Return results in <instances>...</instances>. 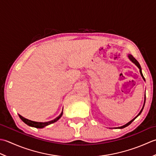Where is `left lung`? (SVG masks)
<instances>
[{
    "label": "left lung",
    "instance_id": "left-lung-1",
    "mask_svg": "<svg viewBox=\"0 0 156 156\" xmlns=\"http://www.w3.org/2000/svg\"><path fill=\"white\" fill-rule=\"evenodd\" d=\"M128 56H129V59L130 60H131V61L133 62V63H134V64H135V65H136V66H137V67L139 69V71H140V73H141V75L142 76V77H143V79H144V81H145V78H144V75H143V74H142V72H141V66H140V65H139V63L138 62V61H137V60H136L135 58H134V57H133L131 55H128ZM145 101H144V106H143V108H142V109H141V110L140 111V112H139V114H138V115L137 116H136V117H135V119H133L132 120H131V121H130V122H129L128 123H127V124H126V125H124V126H120V127H119V129H123V128H125V127H126V126H129V125H130V124H131L133 121V120H134L136 118V117H137L139 115H140V114L141 113V112H142V110H143V109H144V106H145Z\"/></svg>",
    "mask_w": 156,
    "mask_h": 156
}]
</instances>
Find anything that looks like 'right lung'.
I'll return each mask as SVG.
<instances>
[{
	"mask_svg": "<svg viewBox=\"0 0 156 156\" xmlns=\"http://www.w3.org/2000/svg\"><path fill=\"white\" fill-rule=\"evenodd\" d=\"M62 114H63V112L62 111L61 114H60L58 117H56V118L55 119H54V120H51V121L46 122H38L31 121V120H28V119H27L24 118V117H23L22 116L20 115V114H19V116H20V118L21 119L22 121H23V122H25V124H26V125H29V126H30L36 127V128L41 129V128H44V126H47V125H50V124H52V123H54V122H56L57 120H58L60 118V117L62 116Z\"/></svg>",
	"mask_w": 156,
	"mask_h": 156,
	"instance_id": "right-lung-1",
	"label": "right lung"
}]
</instances>
